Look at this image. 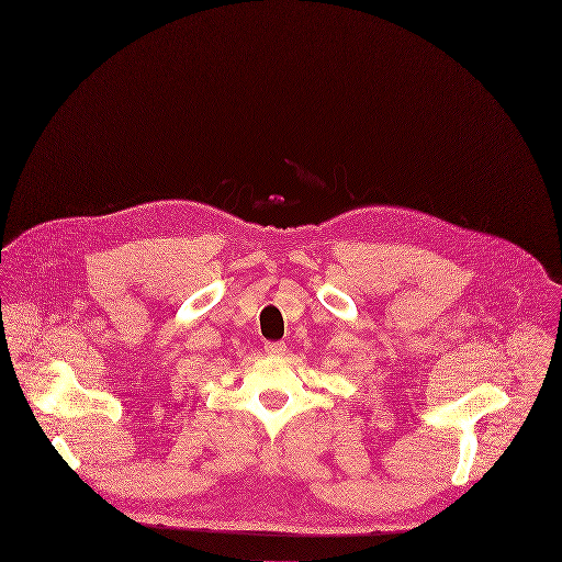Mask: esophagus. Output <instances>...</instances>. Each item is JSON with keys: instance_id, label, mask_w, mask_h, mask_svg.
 Instances as JSON below:
<instances>
[{"instance_id": "1", "label": "esophagus", "mask_w": 562, "mask_h": 562, "mask_svg": "<svg viewBox=\"0 0 562 562\" xmlns=\"http://www.w3.org/2000/svg\"><path fill=\"white\" fill-rule=\"evenodd\" d=\"M284 350H286L284 341H267L265 344V352H269V355H282Z\"/></svg>"}]
</instances>
